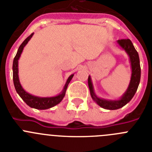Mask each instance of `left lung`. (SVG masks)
<instances>
[{"label":"left lung","mask_w":152,"mask_h":152,"mask_svg":"<svg viewBox=\"0 0 152 152\" xmlns=\"http://www.w3.org/2000/svg\"><path fill=\"white\" fill-rule=\"evenodd\" d=\"M117 43L123 50H125V52L127 53L129 57V61L132 68V75L129 84L123 96L119 98V100H106V99L98 97L94 90V86H93L91 76L89 75V77H88V87H89L91 96L94 101L97 103L98 105L102 108L106 109V110H118V109L124 107L132 99L135 92L137 91V89H138L141 78L139 56L131 40L129 39H119L117 41Z\"/></svg>","instance_id":"left-lung-1"}]
</instances>
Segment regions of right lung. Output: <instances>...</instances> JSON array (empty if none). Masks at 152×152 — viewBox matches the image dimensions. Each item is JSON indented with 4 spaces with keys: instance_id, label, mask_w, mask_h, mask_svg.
Listing matches in <instances>:
<instances>
[{
    "instance_id": "add662e5",
    "label": "right lung",
    "mask_w": 152,
    "mask_h": 152,
    "mask_svg": "<svg viewBox=\"0 0 152 152\" xmlns=\"http://www.w3.org/2000/svg\"><path fill=\"white\" fill-rule=\"evenodd\" d=\"M34 33H32L29 36H28L26 39L23 42V43L20 45L18 50H17V55H16L14 59H13V84L15 87V89L17 93L19 94V96H20L25 103L27 104L29 107H32V108L37 109V110H47L51 107H55L56 105L58 104L61 100H63L64 95H65V92H66L67 88H68V84L70 83L71 80L72 79L74 76V74L72 75H70L69 77L67 80L66 83L64 84V88H63L62 91L59 94L55 96H50V97H41V96H37L32 95L29 93L26 92L25 90L21 86L20 82V79H19L18 75V60L20 58L22 53L23 48L25 45L28 43V42L32 38V36H33Z\"/></svg>"
}]
</instances>
